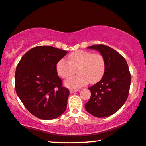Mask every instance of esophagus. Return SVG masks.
<instances>
[{"label":"esophagus","mask_w":146,"mask_h":146,"mask_svg":"<svg viewBox=\"0 0 146 146\" xmlns=\"http://www.w3.org/2000/svg\"><path fill=\"white\" fill-rule=\"evenodd\" d=\"M80 91V89H70V93H73L76 92V91Z\"/></svg>","instance_id":"esophagus-1"}]
</instances>
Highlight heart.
Returning <instances> with one entry per match:
<instances>
[{
    "label": "heart",
    "instance_id": "1",
    "mask_svg": "<svg viewBox=\"0 0 146 146\" xmlns=\"http://www.w3.org/2000/svg\"><path fill=\"white\" fill-rule=\"evenodd\" d=\"M78 70V74L70 78ZM58 75L67 79L66 86L70 88H79L89 82L96 83L104 77L106 71V61L102 54L93 53L88 50H78L68 55L67 61L60 59L56 65Z\"/></svg>",
    "mask_w": 146,
    "mask_h": 146
}]
</instances>
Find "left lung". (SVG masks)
Listing matches in <instances>:
<instances>
[{"mask_svg":"<svg viewBox=\"0 0 146 146\" xmlns=\"http://www.w3.org/2000/svg\"><path fill=\"white\" fill-rule=\"evenodd\" d=\"M99 50L106 61V71L101 80L89 87L91 98L85 110L97 117H108L125 104L129 94L131 74L125 58L104 44L87 47Z\"/></svg>","mask_w":146,"mask_h":146,"instance_id":"left-lung-1","label":"left lung"}]
</instances>
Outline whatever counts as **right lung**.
Wrapping results in <instances>:
<instances>
[{
    "mask_svg": "<svg viewBox=\"0 0 146 146\" xmlns=\"http://www.w3.org/2000/svg\"><path fill=\"white\" fill-rule=\"evenodd\" d=\"M67 51L38 46L27 51L17 65L15 90L27 110L44 120L55 119L67 108L69 91L63 87L56 65Z\"/></svg>",
    "mask_w": 146,
    "mask_h": 146,
    "instance_id": "1",
    "label": "right lung"
}]
</instances>
